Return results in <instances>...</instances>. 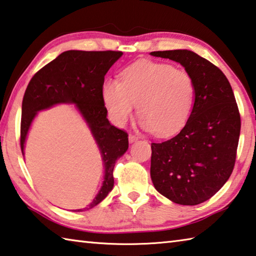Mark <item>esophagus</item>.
Instances as JSON below:
<instances>
[{
    "label": "esophagus",
    "mask_w": 256,
    "mask_h": 256,
    "mask_svg": "<svg viewBox=\"0 0 256 256\" xmlns=\"http://www.w3.org/2000/svg\"><path fill=\"white\" fill-rule=\"evenodd\" d=\"M138 138L136 136V134H130L128 136V141L130 142H136V141H138Z\"/></svg>",
    "instance_id": "obj_1"
}]
</instances>
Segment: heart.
<instances>
[{"mask_svg":"<svg viewBox=\"0 0 256 256\" xmlns=\"http://www.w3.org/2000/svg\"><path fill=\"white\" fill-rule=\"evenodd\" d=\"M102 95L116 124L126 123L138 105L141 126L156 136H170L192 113L196 84L184 69L146 60L125 68L122 82L105 80Z\"/></svg>","mask_w":256,"mask_h":256,"instance_id":"heart-1","label":"heart"}]
</instances>
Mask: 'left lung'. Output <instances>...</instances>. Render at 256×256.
<instances>
[{
  "label": "left lung",
  "instance_id": "obj_1",
  "mask_svg": "<svg viewBox=\"0 0 256 256\" xmlns=\"http://www.w3.org/2000/svg\"><path fill=\"white\" fill-rule=\"evenodd\" d=\"M179 62L196 84L188 122L170 140L151 143V179L171 202L194 206L208 200L233 172L240 115L233 90L220 68L190 50L153 51Z\"/></svg>",
  "mask_w": 256,
  "mask_h": 256
}]
</instances>
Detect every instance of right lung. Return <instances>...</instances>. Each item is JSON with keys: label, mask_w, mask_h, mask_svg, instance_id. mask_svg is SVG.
<instances>
[{"label": "right lung", "mask_w": 256, "mask_h": 256, "mask_svg": "<svg viewBox=\"0 0 256 256\" xmlns=\"http://www.w3.org/2000/svg\"><path fill=\"white\" fill-rule=\"evenodd\" d=\"M122 54V51L112 50L64 51L34 74L23 96L20 131L22 153L30 125L41 110L60 103L76 104L90 126L103 156L105 176L100 192L84 209L98 205L113 189L115 162L128 148V133L115 128L106 118L108 110L102 95L106 72Z\"/></svg>", "instance_id": "right-lung-1"}]
</instances>
